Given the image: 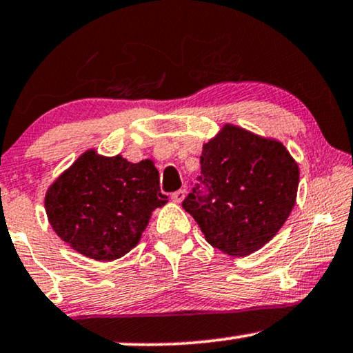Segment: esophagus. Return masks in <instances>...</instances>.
<instances>
[{
	"label": "esophagus",
	"instance_id": "esophagus-1",
	"mask_svg": "<svg viewBox=\"0 0 353 353\" xmlns=\"http://www.w3.org/2000/svg\"><path fill=\"white\" fill-rule=\"evenodd\" d=\"M185 194H187V190H185V189H179V190L174 192V194L171 195V199H172L174 202H176V203H181L182 200L185 199Z\"/></svg>",
	"mask_w": 353,
	"mask_h": 353
}]
</instances>
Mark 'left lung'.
Instances as JSON below:
<instances>
[{
  "mask_svg": "<svg viewBox=\"0 0 353 353\" xmlns=\"http://www.w3.org/2000/svg\"><path fill=\"white\" fill-rule=\"evenodd\" d=\"M200 166L182 207L213 248L248 256L279 233L300 182L298 164L280 141L225 125L203 145Z\"/></svg>",
  "mask_w": 353,
  "mask_h": 353,
  "instance_id": "1",
  "label": "left lung"
}]
</instances>
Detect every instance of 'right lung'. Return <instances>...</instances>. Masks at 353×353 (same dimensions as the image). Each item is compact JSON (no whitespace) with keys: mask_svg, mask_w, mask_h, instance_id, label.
Listing matches in <instances>:
<instances>
[{"mask_svg":"<svg viewBox=\"0 0 353 353\" xmlns=\"http://www.w3.org/2000/svg\"><path fill=\"white\" fill-rule=\"evenodd\" d=\"M166 202L153 161L128 163L89 150L48 187L46 212L74 251L114 261L137 246L151 212Z\"/></svg>","mask_w":353,"mask_h":353,"instance_id":"add662e5","label":"right lung"}]
</instances>
